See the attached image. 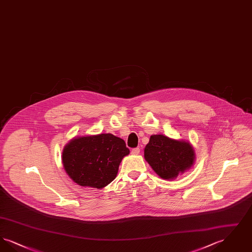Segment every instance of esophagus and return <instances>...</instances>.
<instances>
[{"instance_id": "34e87169", "label": "esophagus", "mask_w": 252, "mask_h": 252, "mask_svg": "<svg viewBox=\"0 0 252 252\" xmlns=\"http://www.w3.org/2000/svg\"><path fill=\"white\" fill-rule=\"evenodd\" d=\"M131 154H133V155H139L140 154V148L139 147L133 148L131 150Z\"/></svg>"}]
</instances>
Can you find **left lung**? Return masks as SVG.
<instances>
[{
	"mask_svg": "<svg viewBox=\"0 0 252 252\" xmlns=\"http://www.w3.org/2000/svg\"><path fill=\"white\" fill-rule=\"evenodd\" d=\"M144 158L161 179L173 180L192 166L194 153L188 142L153 135L144 148Z\"/></svg>",
	"mask_w": 252,
	"mask_h": 252,
	"instance_id": "1",
	"label": "left lung"
}]
</instances>
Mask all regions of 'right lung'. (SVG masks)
<instances>
[{
    "instance_id": "obj_1",
    "label": "right lung",
    "mask_w": 252,
    "mask_h": 252,
    "mask_svg": "<svg viewBox=\"0 0 252 252\" xmlns=\"http://www.w3.org/2000/svg\"><path fill=\"white\" fill-rule=\"evenodd\" d=\"M129 149L112 134L79 137L64 147L63 166L80 186L101 189L116 178L122 158Z\"/></svg>"
}]
</instances>
